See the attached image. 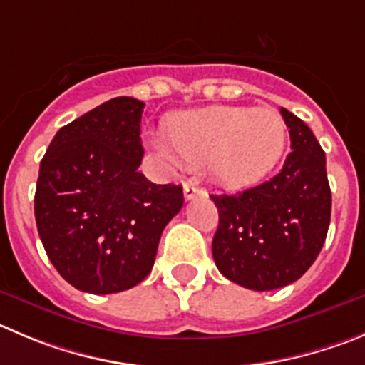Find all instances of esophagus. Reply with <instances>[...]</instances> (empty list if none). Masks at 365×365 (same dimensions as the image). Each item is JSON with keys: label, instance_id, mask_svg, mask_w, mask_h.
<instances>
[{"label": "esophagus", "instance_id": "1", "mask_svg": "<svg viewBox=\"0 0 365 365\" xmlns=\"http://www.w3.org/2000/svg\"><path fill=\"white\" fill-rule=\"evenodd\" d=\"M203 192H205V190H203L202 187H196L192 185V183H185V185H183V196H185V200H192Z\"/></svg>", "mask_w": 365, "mask_h": 365}]
</instances>
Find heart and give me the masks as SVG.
<instances>
[{
  "instance_id": "b5f03b06",
  "label": "heart",
  "mask_w": 365,
  "mask_h": 365,
  "mask_svg": "<svg viewBox=\"0 0 365 365\" xmlns=\"http://www.w3.org/2000/svg\"><path fill=\"white\" fill-rule=\"evenodd\" d=\"M163 135L170 145L160 142L156 151L167 162L209 163L212 178L229 189H245L267 178L286 145L284 118L272 108L212 106L185 111L167 122Z\"/></svg>"
}]
</instances>
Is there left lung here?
<instances>
[{"instance_id": "left-lung-1", "label": "left lung", "mask_w": 365, "mask_h": 365, "mask_svg": "<svg viewBox=\"0 0 365 365\" xmlns=\"http://www.w3.org/2000/svg\"><path fill=\"white\" fill-rule=\"evenodd\" d=\"M294 151L281 173L237 194H210L220 214L212 240L217 270L268 292L292 284L317 259L331 217L326 155L312 129L281 108Z\"/></svg>"}]
</instances>
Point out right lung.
<instances>
[{"label": "right lung", "instance_id": "obj_1", "mask_svg": "<svg viewBox=\"0 0 365 365\" xmlns=\"http://www.w3.org/2000/svg\"><path fill=\"white\" fill-rule=\"evenodd\" d=\"M144 102L117 97L56 133L37 178L34 212L64 281L95 295L144 281L160 236L183 205L182 185L149 182L138 165Z\"/></svg>", "mask_w": 365, "mask_h": 365}]
</instances>
